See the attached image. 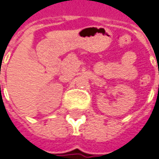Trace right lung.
<instances>
[{
    "instance_id": "add662e5",
    "label": "right lung",
    "mask_w": 159,
    "mask_h": 159,
    "mask_svg": "<svg viewBox=\"0 0 159 159\" xmlns=\"http://www.w3.org/2000/svg\"><path fill=\"white\" fill-rule=\"evenodd\" d=\"M0 86H1V85H0Z\"/></svg>"
}]
</instances>
